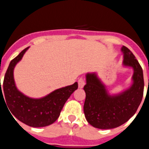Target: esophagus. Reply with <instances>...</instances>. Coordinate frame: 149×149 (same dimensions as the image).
Wrapping results in <instances>:
<instances>
[{"label":"esophagus","instance_id":"1","mask_svg":"<svg viewBox=\"0 0 149 149\" xmlns=\"http://www.w3.org/2000/svg\"><path fill=\"white\" fill-rule=\"evenodd\" d=\"M78 83H79V88H82L84 86V84H85V81H84L83 78H80L79 81H78Z\"/></svg>","mask_w":149,"mask_h":149}]
</instances>
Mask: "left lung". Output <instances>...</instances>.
Instances as JSON below:
<instances>
[{
    "label": "left lung",
    "instance_id": "1",
    "mask_svg": "<svg viewBox=\"0 0 149 149\" xmlns=\"http://www.w3.org/2000/svg\"><path fill=\"white\" fill-rule=\"evenodd\" d=\"M121 52L123 66L133 70L129 88L120 93H110L96 72L85 75L84 113L87 121L94 128L112 129L120 126L134 115L141 103L144 91L143 69L126 47H122Z\"/></svg>",
    "mask_w": 149,
    "mask_h": 149
}]
</instances>
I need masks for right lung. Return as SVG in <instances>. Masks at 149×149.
<instances>
[{
  "mask_svg": "<svg viewBox=\"0 0 149 149\" xmlns=\"http://www.w3.org/2000/svg\"><path fill=\"white\" fill-rule=\"evenodd\" d=\"M29 47L22 50L9 63L3 79V90L1 85V100H5L13 117L15 116L29 126L40 128L56 121L68 98L78 88V83L56 89L47 96L37 99L21 93L15 82L14 69Z\"/></svg>",
  "mask_w": 149,
  "mask_h": 149,
  "instance_id": "add662e5",
  "label": "right lung"
}]
</instances>
